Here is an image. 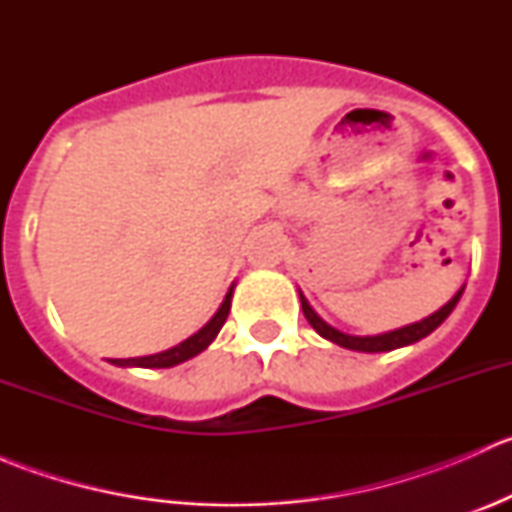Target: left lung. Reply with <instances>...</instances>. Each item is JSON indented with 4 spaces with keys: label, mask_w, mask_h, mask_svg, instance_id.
Listing matches in <instances>:
<instances>
[{
    "label": "left lung",
    "mask_w": 512,
    "mask_h": 512,
    "mask_svg": "<svg viewBox=\"0 0 512 512\" xmlns=\"http://www.w3.org/2000/svg\"><path fill=\"white\" fill-rule=\"evenodd\" d=\"M461 294H463V289L461 292H456V297H453L448 304H443L438 312H433L431 317L421 319V322H416V324H409V327L394 329V332L376 334V337H352V334H342L339 329L329 327V324L324 322V319L319 317L312 307H309V302L304 299L302 292H299V299H302L304 317H307V322L312 324L314 332H317L319 337L329 339V342L339 344V347H344V349H354V352H391V349L406 347V344H414V342H418V339L428 337V334H431L433 329H436L438 324H441L443 319L453 312V307L458 304Z\"/></svg>",
    "instance_id": "1"
}]
</instances>
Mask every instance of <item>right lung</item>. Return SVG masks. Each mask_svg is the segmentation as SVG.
<instances>
[{
	"label": "right lung",
	"instance_id": "add662e5",
	"mask_svg": "<svg viewBox=\"0 0 512 512\" xmlns=\"http://www.w3.org/2000/svg\"><path fill=\"white\" fill-rule=\"evenodd\" d=\"M230 302H232V289L225 294L223 304H220V309L215 312V317L210 319V322L205 324L200 332H195L193 337L185 339V342H180L178 347L168 349V352H160L153 356H136V359H111V361L118 366H146V369H168V366L180 364V361H185V359H190V356L203 352V349L208 347L215 337H218V332L223 329L227 314H230Z\"/></svg>",
	"mask_w": 512,
	"mask_h": 512
}]
</instances>
